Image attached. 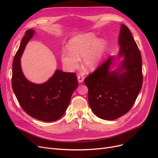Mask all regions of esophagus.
Masks as SVG:
<instances>
[{
  "mask_svg": "<svg viewBox=\"0 0 158 158\" xmlns=\"http://www.w3.org/2000/svg\"><path fill=\"white\" fill-rule=\"evenodd\" d=\"M77 79H78V82H79V83H81V82L84 81V77L79 76V75L78 77H77Z\"/></svg>",
  "mask_w": 158,
  "mask_h": 158,
  "instance_id": "esophagus-1",
  "label": "esophagus"
}]
</instances>
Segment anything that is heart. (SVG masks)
I'll use <instances>...</instances> for the list:
<instances>
[{
  "label": "heart",
  "mask_w": 158,
  "mask_h": 158,
  "mask_svg": "<svg viewBox=\"0 0 158 158\" xmlns=\"http://www.w3.org/2000/svg\"><path fill=\"white\" fill-rule=\"evenodd\" d=\"M106 47L104 40H97L92 33L79 35L69 41V51L62 52L61 60L66 69L72 70L78 67L79 59L82 57V67L88 71H92L102 61Z\"/></svg>",
  "instance_id": "heart-1"
}]
</instances>
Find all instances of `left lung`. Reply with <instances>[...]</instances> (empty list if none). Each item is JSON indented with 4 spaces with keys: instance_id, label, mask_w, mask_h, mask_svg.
I'll return each mask as SVG.
<instances>
[{
    "instance_id": "obj_1",
    "label": "left lung",
    "mask_w": 158,
    "mask_h": 158,
    "mask_svg": "<svg viewBox=\"0 0 158 158\" xmlns=\"http://www.w3.org/2000/svg\"><path fill=\"white\" fill-rule=\"evenodd\" d=\"M117 69L111 70L116 58L110 56L85 79L88 88V103L101 119L113 120L126 114L135 104L142 87V60L130 30L121 25L118 37Z\"/></svg>"
}]
</instances>
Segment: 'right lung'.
Listing matches in <instances>:
<instances>
[{"mask_svg": "<svg viewBox=\"0 0 158 158\" xmlns=\"http://www.w3.org/2000/svg\"><path fill=\"white\" fill-rule=\"evenodd\" d=\"M27 30L22 38L13 62L12 88L23 111L31 117L44 122L60 119L70 102L71 96L78 86L76 74L56 70L43 84L28 81L22 70L20 57L28 41L35 35Z\"/></svg>", "mask_w": 158, "mask_h": 158, "instance_id": "1", "label": "right lung"}]
</instances>
